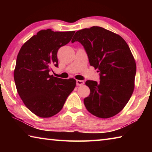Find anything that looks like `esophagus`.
<instances>
[{
  "label": "esophagus",
  "instance_id": "esophagus-1",
  "mask_svg": "<svg viewBox=\"0 0 152 152\" xmlns=\"http://www.w3.org/2000/svg\"><path fill=\"white\" fill-rule=\"evenodd\" d=\"M84 83V81H82V80H76V84L78 86L83 85Z\"/></svg>",
  "mask_w": 152,
  "mask_h": 152
}]
</instances>
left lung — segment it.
I'll return each instance as SVG.
<instances>
[{"mask_svg": "<svg viewBox=\"0 0 152 152\" xmlns=\"http://www.w3.org/2000/svg\"><path fill=\"white\" fill-rule=\"evenodd\" d=\"M84 46L90 64L100 72L99 82L87 80L91 93L84 99L86 109L102 119L123 109L134 91L136 64L125 41L119 35L101 27L78 31L72 42Z\"/></svg>", "mask_w": 152, "mask_h": 152, "instance_id": "1", "label": "left lung"}]
</instances>
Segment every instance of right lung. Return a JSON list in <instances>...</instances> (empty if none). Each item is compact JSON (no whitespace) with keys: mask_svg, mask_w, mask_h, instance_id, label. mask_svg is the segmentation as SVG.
I'll use <instances>...</instances> for the list:
<instances>
[{"mask_svg":"<svg viewBox=\"0 0 152 152\" xmlns=\"http://www.w3.org/2000/svg\"><path fill=\"white\" fill-rule=\"evenodd\" d=\"M74 33L41 30L18 53L14 70L17 91L27 109L38 117L48 118L58 113L75 88V79L49 74L51 67L58 66V50L70 42Z\"/></svg>","mask_w":152,"mask_h":152,"instance_id":"1","label":"right lung"}]
</instances>
